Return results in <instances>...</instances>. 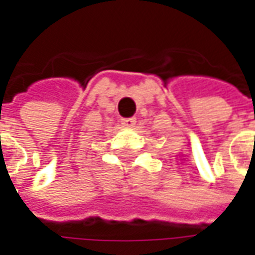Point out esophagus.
I'll list each match as a JSON object with an SVG mask.
<instances>
[{"label":"esophagus","mask_w":255,"mask_h":255,"mask_svg":"<svg viewBox=\"0 0 255 255\" xmlns=\"http://www.w3.org/2000/svg\"><path fill=\"white\" fill-rule=\"evenodd\" d=\"M121 122H122L123 128H126V129H130V128H133V126H134L136 119H134V118H126V119H122Z\"/></svg>","instance_id":"obj_1"}]
</instances>
